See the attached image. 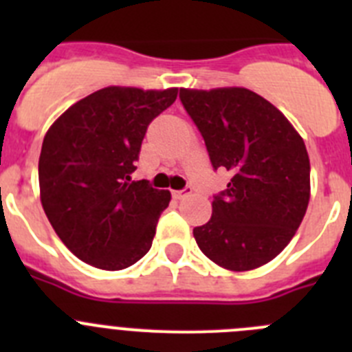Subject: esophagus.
I'll list each match as a JSON object with an SVG mask.
<instances>
[{"instance_id": "esophagus-1", "label": "esophagus", "mask_w": 352, "mask_h": 352, "mask_svg": "<svg viewBox=\"0 0 352 352\" xmlns=\"http://www.w3.org/2000/svg\"><path fill=\"white\" fill-rule=\"evenodd\" d=\"M192 194V188H185V190H174L173 192V197L178 199V201H182V199L188 197V195Z\"/></svg>"}]
</instances>
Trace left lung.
I'll use <instances>...</instances> for the list:
<instances>
[{"label":"left lung","instance_id":"8db88e82","mask_svg":"<svg viewBox=\"0 0 352 352\" xmlns=\"http://www.w3.org/2000/svg\"><path fill=\"white\" fill-rule=\"evenodd\" d=\"M211 166L231 174L210 222L194 229L208 259L250 272L289 245L310 201V160L291 121L247 88L179 89Z\"/></svg>","mask_w":352,"mask_h":352}]
</instances>
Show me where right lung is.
<instances>
[{
	"instance_id": "obj_1",
	"label": "right lung",
	"mask_w": 352,
	"mask_h": 352,
	"mask_svg": "<svg viewBox=\"0 0 352 352\" xmlns=\"http://www.w3.org/2000/svg\"><path fill=\"white\" fill-rule=\"evenodd\" d=\"M178 88L109 86L49 126L38 160L40 201L65 247L89 266L125 270L148 254L170 192L130 182L146 129Z\"/></svg>"
}]
</instances>
